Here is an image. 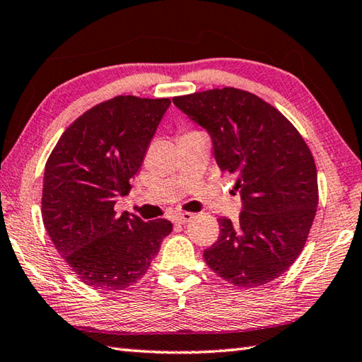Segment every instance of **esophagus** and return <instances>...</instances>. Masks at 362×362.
<instances>
[{
	"label": "esophagus",
	"mask_w": 362,
	"mask_h": 362,
	"mask_svg": "<svg viewBox=\"0 0 362 362\" xmlns=\"http://www.w3.org/2000/svg\"><path fill=\"white\" fill-rule=\"evenodd\" d=\"M191 218H193V214H188V211H183V214H177V215L174 216V223H177V224H185V223L189 221Z\"/></svg>",
	"instance_id": "obj_1"
}]
</instances>
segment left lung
<instances>
[{
    "mask_svg": "<svg viewBox=\"0 0 362 362\" xmlns=\"http://www.w3.org/2000/svg\"><path fill=\"white\" fill-rule=\"evenodd\" d=\"M209 132L221 173L235 177L243 210L219 218L204 260L237 287L279 278L298 259L318 205L317 168L298 130L260 97L223 88L173 98Z\"/></svg>",
    "mask_w": 362,
    "mask_h": 362,
    "instance_id": "obj_1",
    "label": "left lung"
}]
</instances>
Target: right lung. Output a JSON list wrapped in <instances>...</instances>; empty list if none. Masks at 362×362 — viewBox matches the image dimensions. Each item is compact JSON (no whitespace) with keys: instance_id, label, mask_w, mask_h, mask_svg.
Wrapping results in <instances>:
<instances>
[{"instance_id":"right-lung-1","label":"right lung","mask_w":362,"mask_h":362,"mask_svg":"<svg viewBox=\"0 0 362 362\" xmlns=\"http://www.w3.org/2000/svg\"><path fill=\"white\" fill-rule=\"evenodd\" d=\"M169 105V98L119 95L92 106L47 160L44 226L61 257L92 288L116 292L136 284L173 230L168 219L146 223L115 210Z\"/></svg>"}]
</instances>
